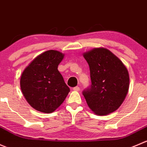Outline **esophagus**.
<instances>
[{
    "instance_id": "34e87169",
    "label": "esophagus",
    "mask_w": 147,
    "mask_h": 147,
    "mask_svg": "<svg viewBox=\"0 0 147 147\" xmlns=\"http://www.w3.org/2000/svg\"><path fill=\"white\" fill-rule=\"evenodd\" d=\"M74 90H75V91H79L80 90V88L78 87V86H76V87L74 88Z\"/></svg>"
}]
</instances>
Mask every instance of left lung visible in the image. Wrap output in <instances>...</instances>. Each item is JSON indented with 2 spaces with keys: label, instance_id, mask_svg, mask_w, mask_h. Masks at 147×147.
Masks as SVG:
<instances>
[{
  "label": "left lung",
  "instance_id": "obj_1",
  "mask_svg": "<svg viewBox=\"0 0 147 147\" xmlns=\"http://www.w3.org/2000/svg\"><path fill=\"white\" fill-rule=\"evenodd\" d=\"M89 65L91 85L83 91L88 107L98 115L115 111L125 99L129 86V73L123 63L105 48L84 54Z\"/></svg>",
  "mask_w": 147,
  "mask_h": 147
}]
</instances>
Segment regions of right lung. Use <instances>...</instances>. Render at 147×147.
Instances as JSON below:
<instances>
[{
	"label": "right lung",
	"mask_w": 147,
	"mask_h": 147,
	"mask_svg": "<svg viewBox=\"0 0 147 147\" xmlns=\"http://www.w3.org/2000/svg\"><path fill=\"white\" fill-rule=\"evenodd\" d=\"M64 54L45 51L27 66L20 78V88L28 102L37 111L51 113L64 101L70 91L58 66Z\"/></svg>",
	"instance_id": "right-lung-1"
}]
</instances>
